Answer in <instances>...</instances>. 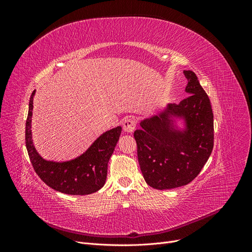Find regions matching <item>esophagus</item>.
I'll return each mask as SVG.
<instances>
[{"instance_id": "obj_1", "label": "esophagus", "mask_w": 252, "mask_h": 252, "mask_svg": "<svg viewBox=\"0 0 252 252\" xmlns=\"http://www.w3.org/2000/svg\"><path fill=\"white\" fill-rule=\"evenodd\" d=\"M136 126V122L132 118H126L123 121V129L126 132H132Z\"/></svg>"}]
</instances>
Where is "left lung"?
Returning a JSON list of instances; mask_svg holds the SVG:
<instances>
[{"mask_svg":"<svg viewBox=\"0 0 252 252\" xmlns=\"http://www.w3.org/2000/svg\"><path fill=\"white\" fill-rule=\"evenodd\" d=\"M190 94L168 104L159 113L141 121L133 135L143 177L155 189H172L197 177L213 148V113L210 100L195 73L184 70ZM179 118L185 127L176 124Z\"/></svg>","mask_w":252,"mask_h":252,"instance_id":"obj_1","label":"left lung"}]
</instances>
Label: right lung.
<instances>
[{
  "label": "right lung",
  "instance_id": "right-lung-1",
  "mask_svg": "<svg viewBox=\"0 0 252 252\" xmlns=\"http://www.w3.org/2000/svg\"><path fill=\"white\" fill-rule=\"evenodd\" d=\"M34 94L35 90L30 96L25 130L26 148L34 171L45 184L62 193L85 195L96 192L106 182L108 162L120 139L122 127L118 126L104 132L84 154L70 161H47L39 155L32 141Z\"/></svg>",
  "mask_w": 252,
  "mask_h": 252
}]
</instances>
